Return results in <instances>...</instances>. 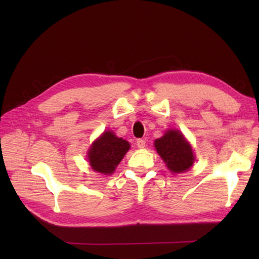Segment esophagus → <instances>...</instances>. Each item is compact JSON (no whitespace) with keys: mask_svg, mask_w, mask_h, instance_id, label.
<instances>
[{"mask_svg":"<svg viewBox=\"0 0 259 259\" xmlns=\"http://www.w3.org/2000/svg\"><path fill=\"white\" fill-rule=\"evenodd\" d=\"M146 140L145 139H138L137 140V147L138 148H145Z\"/></svg>","mask_w":259,"mask_h":259,"instance_id":"esophagus-1","label":"esophagus"}]
</instances>
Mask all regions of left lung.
Returning a JSON list of instances; mask_svg holds the SVG:
<instances>
[{"label": "left lung", "mask_w": 259, "mask_h": 259, "mask_svg": "<svg viewBox=\"0 0 259 259\" xmlns=\"http://www.w3.org/2000/svg\"><path fill=\"white\" fill-rule=\"evenodd\" d=\"M155 147L171 172H184L194 163V152L178 130H169L156 139Z\"/></svg>", "instance_id": "1"}]
</instances>
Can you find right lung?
Masks as SVG:
<instances>
[{"label":"right lung","instance_id":"right-lung-1","mask_svg":"<svg viewBox=\"0 0 259 259\" xmlns=\"http://www.w3.org/2000/svg\"><path fill=\"white\" fill-rule=\"evenodd\" d=\"M129 148L128 141L118 138L111 131H106L93 142L88 152L90 166L95 171L104 175L112 174Z\"/></svg>","mask_w":259,"mask_h":259}]
</instances>
